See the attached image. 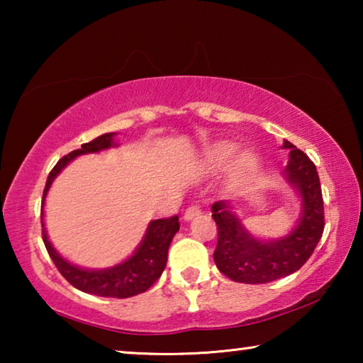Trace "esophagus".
Listing matches in <instances>:
<instances>
[{
	"instance_id": "1",
	"label": "esophagus",
	"mask_w": 363,
	"mask_h": 363,
	"mask_svg": "<svg viewBox=\"0 0 363 363\" xmlns=\"http://www.w3.org/2000/svg\"><path fill=\"white\" fill-rule=\"evenodd\" d=\"M200 213H201V206L200 205H190L187 210H186V213H184V219L189 220V219H192L195 216H199Z\"/></svg>"
}]
</instances>
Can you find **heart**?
<instances>
[{
  "label": "heart",
  "instance_id": "b5f03b06",
  "mask_svg": "<svg viewBox=\"0 0 363 363\" xmlns=\"http://www.w3.org/2000/svg\"><path fill=\"white\" fill-rule=\"evenodd\" d=\"M235 153H237L235 144L219 143L216 145H213L211 150L208 152V160H210L213 164H225V163H229L233 157H235ZM256 164H257V158L255 153H251V152L242 153L235 164V176L243 177V176L250 174L251 171L256 168Z\"/></svg>",
  "mask_w": 363,
  "mask_h": 363
}]
</instances>
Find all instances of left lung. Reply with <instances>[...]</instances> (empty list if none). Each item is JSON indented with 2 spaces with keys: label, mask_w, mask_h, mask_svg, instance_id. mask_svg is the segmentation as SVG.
<instances>
[{
  "label": "left lung",
  "mask_w": 363,
  "mask_h": 363,
  "mask_svg": "<svg viewBox=\"0 0 363 363\" xmlns=\"http://www.w3.org/2000/svg\"><path fill=\"white\" fill-rule=\"evenodd\" d=\"M284 147L290 149L286 177L303 199V216L290 235L272 243L259 242L248 235L227 201H216L211 206L213 219L218 225L214 262L225 277L238 284H269L296 272L314 253L322 238L323 196L315 164L288 140Z\"/></svg>",
  "instance_id": "left-lung-1"
}]
</instances>
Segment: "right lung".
Listing matches in <instances>:
<instances>
[{
	"label": "right lung",
	"instance_id": "obj_1",
	"mask_svg": "<svg viewBox=\"0 0 363 363\" xmlns=\"http://www.w3.org/2000/svg\"><path fill=\"white\" fill-rule=\"evenodd\" d=\"M112 138L113 133L102 134V136L93 139L91 143L83 144L82 149L73 150L69 155L60 158L56 163V167L51 169V173L48 176L46 187L43 190L41 208L45 206V196L48 194L49 186H51V182L54 181V177L62 171L64 167H67V163H69L70 160L82 155V153L108 149V147L113 145ZM41 227L43 242H45L48 253L51 256L52 262L56 264L59 272L62 274V277L69 281L70 285L84 293L96 294V296L131 298L149 290V288L160 279V275H162L168 261L169 243L173 240L174 233L179 230V218L169 216L152 220L149 229H147L144 240L136 250V253L123 264L104 270H86L77 266H72V264L67 262L64 257H60L57 255V251L52 248V245L49 243L45 224H43V218Z\"/></svg>",
	"mask_w": 363,
	"mask_h": 363
}]
</instances>
